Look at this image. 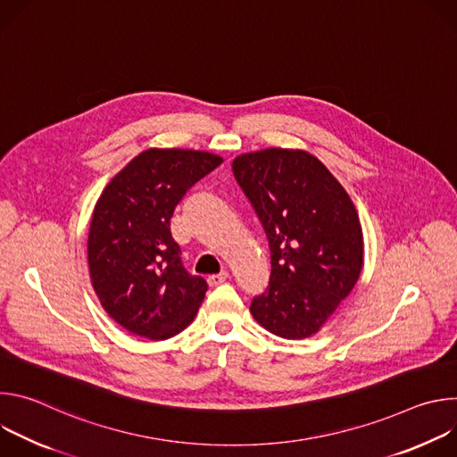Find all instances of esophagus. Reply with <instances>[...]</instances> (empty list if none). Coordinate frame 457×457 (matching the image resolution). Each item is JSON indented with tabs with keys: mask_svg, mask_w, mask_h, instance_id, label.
Listing matches in <instances>:
<instances>
[{
	"mask_svg": "<svg viewBox=\"0 0 457 457\" xmlns=\"http://www.w3.org/2000/svg\"><path fill=\"white\" fill-rule=\"evenodd\" d=\"M228 280V273L226 271H222V273H219V275H212V277H208V284H210V287H215V286H219V284H224Z\"/></svg>",
	"mask_w": 457,
	"mask_h": 457,
	"instance_id": "esophagus-1",
	"label": "esophagus"
}]
</instances>
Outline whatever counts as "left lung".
Here are the masks:
<instances>
[{
    "mask_svg": "<svg viewBox=\"0 0 457 457\" xmlns=\"http://www.w3.org/2000/svg\"><path fill=\"white\" fill-rule=\"evenodd\" d=\"M231 168L271 249L270 284L253 298L251 314L280 338H309L360 278L356 208L333 173L303 150L242 154Z\"/></svg>",
    "mask_w": 457,
    "mask_h": 457,
    "instance_id": "left-lung-1",
    "label": "left lung"
}]
</instances>
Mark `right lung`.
I'll return each instance as SVG.
<instances>
[{"label":"right lung","instance_id":"1","mask_svg":"<svg viewBox=\"0 0 457 457\" xmlns=\"http://www.w3.org/2000/svg\"><path fill=\"white\" fill-rule=\"evenodd\" d=\"M220 162L208 152L150 148L103 189L88 233L90 278L126 331L166 340L197 314L208 284L184 270L170 220L186 191Z\"/></svg>","mask_w":457,"mask_h":457}]
</instances>
